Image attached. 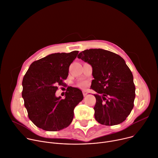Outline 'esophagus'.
<instances>
[{"mask_svg": "<svg viewBox=\"0 0 158 158\" xmlns=\"http://www.w3.org/2000/svg\"><path fill=\"white\" fill-rule=\"evenodd\" d=\"M82 93H83V95L85 97V96H86V95H87L88 91H87L86 89H84V90H82Z\"/></svg>", "mask_w": 158, "mask_h": 158, "instance_id": "1", "label": "esophagus"}]
</instances>
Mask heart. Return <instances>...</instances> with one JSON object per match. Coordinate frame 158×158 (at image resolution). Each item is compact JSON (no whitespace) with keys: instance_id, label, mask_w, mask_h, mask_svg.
Wrapping results in <instances>:
<instances>
[{"instance_id":"heart-1","label":"heart","mask_w":158,"mask_h":158,"mask_svg":"<svg viewBox=\"0 0 158 158\" xmlns=\"http://www.w3.org/2000/svg\"><path fill=\"white\" fill-rule=\"evenodd\" d=\"M80 86H82V87L85 86V84L84 83V82H82V83L80 84Z\"/></svg>"}]
</instances>
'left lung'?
Returning <instances> with one entry per match:
<instances>
[{"mask_svg": "<svg viewBox=\"0 0 158 158\" xmlns=\"http://www.w3.org/2000/svg\"><path fill=\"white\" fill-rule=\"evenodd\" d=\"M77 58L93 69L91 88L97 93L94 94L95 119L106 126L123 123L133 109L135 98L133 76L124 60L102 49L85 50Z\"/></svg>", "mask_w": 158, "mask_h": 158, "instance_id": "8db88e82", "label": "left lung"}]
</instances>
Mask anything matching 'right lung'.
Masks as SVG:
<instances>
[{"label": "right lung", "instance_id": "add662e5", "mask_svg": "<svg viewBox=\"0 0 158 158\" xmlns=\"http://www.w3.org/2000/svg\"><path fill=\"white\" fill-rule=\"evenodd\" d=\"M58 52L34 61L23 79L22 97L29 119L39 128L55 131L67 128L72 123L73 110L82 100L78 88L69 87L65 98L56 97L57 85L69 75V66L78 55Z\"/></svg>", "mask_w": 158, "mask_h": 158}]
</instances>
